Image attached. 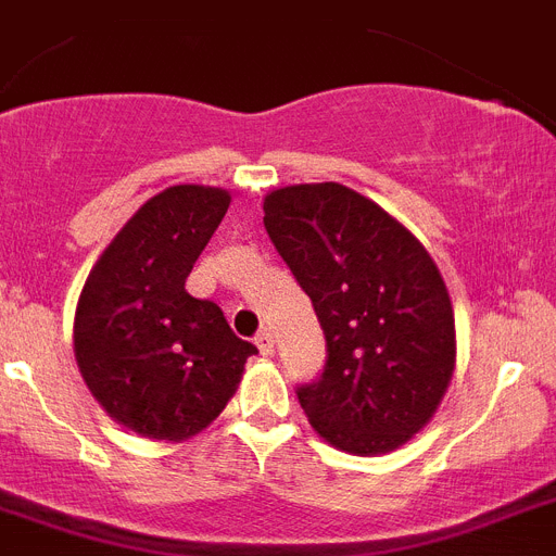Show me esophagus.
<instances>
[{
	"label": "esophagus",
	"instance_id": "1",
	"mask_svg": "<svg viewBox=\"0 0 556 556\" xmlns=\"http://www.w3.org/2000/svg\"><path fill=\"white\" fill-rule=\"evenodd\" d=\"M254 344L260 348V353H263V356H270V353H274V333H270V330H260L254 339Z\"/></svg>",
	"mask_w": 556,
	"mask_h": 556
}]
</instances>
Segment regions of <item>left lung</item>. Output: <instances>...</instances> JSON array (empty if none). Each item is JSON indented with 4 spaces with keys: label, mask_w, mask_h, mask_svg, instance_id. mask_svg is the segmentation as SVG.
Instances as JSON below:
<instances>
[{
    "label": "left lung",
    "mask_w": 556,
    "mask_h": 556,
    "mask_svg": "<svg viewBox=\"0 0 556 556\" xmlns=\"http://www.w3.org/2000/svg\"><path fill=\"white\" fill-rule=\"evenodd\" d=\"M263 212L328 342L321 376L296 390L307 421L350 455L399 450L435 415L455 370V314L435 260L342 184L282 186Z\"/></svg>",
    "instance_id": "8db88e82"
}]
</instances>
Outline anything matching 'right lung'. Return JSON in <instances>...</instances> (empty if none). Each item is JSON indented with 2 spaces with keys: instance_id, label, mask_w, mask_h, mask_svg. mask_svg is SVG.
Returning <instances> with one entry per match:
<instances>
[{
  "instance_id": "right-lung-1",
  "label": "right lung",
  "mask_w": 556,
  "mask_h": 556,
  "mask_svg": "<svg viewBox=\"0 0 556 556\" xmlns=\"http://www.w3.org/2000/svg\"><path fill=\"white\" fill-rule=\"evenodd\" d=\"M231 194L169 186L149 198L98 256L73 325L78 370L112 421L152 441H186L226 409L254 356L186 277Z\"/></svg>"
}]
</instances>
